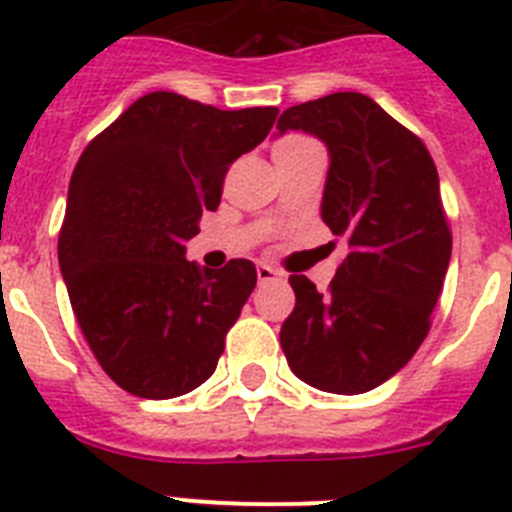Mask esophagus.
I'll list each match as a JSON object with an SVG mask.
<instances>
[{
  "label": "esophagus",
  "mask_w": 512,
  "mask_h": 512,
  "mask_svg": "<svg viewBox=\"0 0 512 512\" xmlns=\"http://www.w3.org/2000/svg\"><path fill=\"white\" fill-rule=\"evenodd\" d=\"M256 277H259V284H266V282H274V279H279L282 274H279L277 269H271V266L259 264L256 266Z\"/></svg>",
  "instance_id": "34e87169"
}]
</instances>
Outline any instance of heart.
I'll list each match as a JSON object with an SVG mask.
<instances>
[{
	"mask_svg": "<svg viewBox=\"0 0 512 512\" xmlns=\"http://www.w3.org/2000/svg\"><path fill=\"white\" fill-rule=\"evenodd\" d=\"M302 143H310V138H305V135H289V138H284L282 143L277 146L279 148H289V146H302Z\"/></svg>",
	"mask_w": 512,
	"mask_h": 512,
	"instance_id": "b5f03b06",
	"label": "heart"
}]
</instances>
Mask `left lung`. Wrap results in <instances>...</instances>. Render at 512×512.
Instances as JSON below:
<instances>
[{"instance_id": "obj_1", "label": "left lung", "mask_w": 512, "mask_h": 512, "mask_svg": "<svg viewBox=\"0 0 512 512\" xmlns=\"http://www.w3.org/2000/svg\"><path fill=\"white\" fill-rule=\"evenodd\" d=\"M277 130L328 146L320 212L348 246L325 292L289 277L297 302L279 341L302 382L361 395L400 372L431 330L451 259L436 164L418 135L359 92L295 104Z\"/></svg>"}]
</instances>
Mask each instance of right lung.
Here are the masks:
<instances>
[{
	"label": "right lung",
	"instance_id": "add662e5",
	"mask_svg": "<svg viewBox=\"0 0 512 512\" xmlns=\"http://www.w3.org/2000/svg\"><path fill=\"white\" fill-rule=\"evenodd\" d=\"M277 107L217 110L174 92L135 99L84 148L58 233L79 328L107 377L146 400L192 392L215 372L256 287V266L184 259L202 212L217 210L235 158Z\"/></svg>",
	"mask_w": 512,
	"mask_h": 512
}]
</instances>
